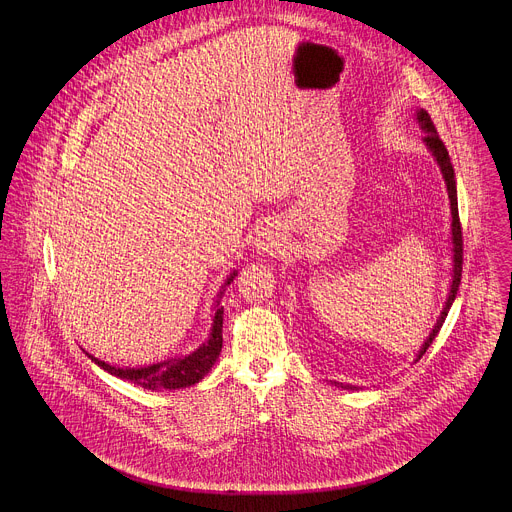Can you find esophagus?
Listing matches in <instances>:
<instances>
[{
  "mask_svg": "<svg viewBox=\"0 0 512 512\" xmlns=\"http://www.w3.org/2000/svg\"><path fill=\"white\" fill-rule=\"evenodd\" d=\"M284 235L280 232V228L275 226H267L261 230V235L255 241V249L261 255H275L284 249Z\"/></svg>",
  "mask_w": 512,
  "mask_h": 512,
  "instance_id": "1",
  "label": "esophagus"
}]
</instances>
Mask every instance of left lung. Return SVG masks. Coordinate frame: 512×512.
<instances>
[{
    "instance_id": "1",
    "label": "left lung",
    "mask_w": 512,
    "mask_h": 512,
    "mask_svg": "<svg viewBox=\"0 0 512 512\" xmlns=\"http://www.w3.org/2000/svg\"><path fill=\"white\" fill-rule=\"evenodd\" d=\"M418 122H421V126L427 130V134H425V143H427V147L433 151V155H435V159H437V163L441 165V171H443V177H445V183H447V192H449V200H451V239H453V282H451V290H449V298H447V302H445V308H443V312H441V316H439V320H437V324H435V329H433V333L429 335V339L425 341V345H423V349H421V353H418V357L416 359H421L423 355H425V351L429 349V345L433 343V339L437 337V333L441 331V327H443V322H445V316H447V312H449V308H451V304H453V300H455V294H457V288H459V282H461V265H463V239H461V222H459V210H457V190H455V173H453V165H451V159H449V153H447V149H445V143L441 141V136L437 134V128H435V124L431 122V116L425 112V110H421L418 112Z\"/></svg>"
}]
</instances>
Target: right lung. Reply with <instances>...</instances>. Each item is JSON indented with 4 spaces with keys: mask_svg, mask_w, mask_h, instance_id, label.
<instances>
[{
    "mask_svg": "<svg viewBox=\"0 0 512 512\" xmlns=\"http://www.w3.org/2000/svg\"><path fill=\"white\" fill-rule=\"evenodd\" d=\"M235 275V273H232ZM232 275L228 277V282H232ZM222 314L224 308L216 306L214 312V324H212V333L210 339L196 349L194 353L179 357V359H169V361H161L149 367H141V369H124V367H114L106 361L96 359L94 355H89L91 361H96L102 369L110 371L112 376L122 378V380H130L138 386H143L147 390H177V388H188L198 384L208 371L214 365V361L220 355L222 349Z\"/></svg>",
    "mask_w": 512,
    "mask_h": 512,
    "instance_id": "obj_1",
    "label": "right lung"
}]
</instances>
